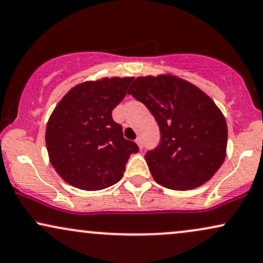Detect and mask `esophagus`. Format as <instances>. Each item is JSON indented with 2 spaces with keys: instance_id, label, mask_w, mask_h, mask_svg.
Segmentation results:
<instances>
[{
  "instance_id": "1",
  "label": "esophagus",
  "mask_w": 263,
  "mask_h": 263,
  "mask_svg": "<svg viewBox=\"0 0 263 263\" xmlns=\"http://www.w3.org/2000/svg\"><path fill=\"white\" fill-rule=\"evenodd\" d=\"M135 142H137V145L139 146V148H142V141H141V139L140 138H137V140H135Z\"/></svg>"
}]
</instances>
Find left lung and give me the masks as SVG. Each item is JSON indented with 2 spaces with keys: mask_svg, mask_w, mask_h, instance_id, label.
I'll use <instances>...</instances> for the list:
<instances>
[{
  "mask_svg": "<svg viewBox=\"0 0 263 263\" xmlns=\"http://www.w3.org/2000/svg\"><path fill=\"white\" fill-rule=\"evenodd\" d=\"M128 93L147 107L160 126V146L145 155L156 183L190 190L215 176L227 156L228 128L206 92L167 73L138 77Z\"/></svg>",
  "mask_w": 263,
  "mask_h": 263,
  "instance_id": "obj_1",
  "label": "left lung"
}]
</instances>
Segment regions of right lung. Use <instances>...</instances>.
<instances>
[{
	"label": "right lung",
	"mask_w": 263,
	"mask_h": 263,
	"mask_svg": "<svg viewBox=\"0 0 263 263\" xmlns=\"http://www.w3.org/2000/svg\"><path fill=\"white\" fill-rule=\"evenodd\" d=\"M132 80H87L72 87L54 107L46 125V147L52 167L69 185L106 189L122 179L129 156L139 151L112 119Z\"/></svg>",
	"instance_id": "add662e5"
}]
</instances>
